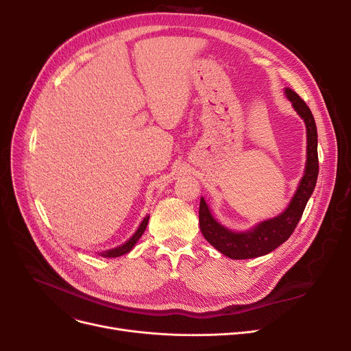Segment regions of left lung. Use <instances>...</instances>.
Masks as SVG:
<instances>
[{
    "instance_id": "1",
    "label": "left lung",
    "mask_w": 351,
    "mask_h": 351,
    "mask_svg": "<svg viewBox=\"0 0 351 351\" xmlns=\"http://www.w3.org/2000/svg\"><path fill=\"white\" fill-rule=\"evenodd\" d=\"M286 95L291 101L293 108L306 122L307 131V160L306 172L300 182L296 195L293 196L289 208L278 217L262 222L249 232H232L217 223L209 212L204 197L199 205V225L206 241L220 253L230 259H252L285 243L293 230L296 229L304 212L307 200L315 191L319 175V155H317V128L315 118L306 102L291 89H286Z\"/></svg>"
}]
</instances>
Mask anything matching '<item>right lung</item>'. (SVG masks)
<instances>
[{
    "mask_svg": "<svg viewBox=\"0 0 351 351\" xmlns=\"http://www.w3.org/2000/svg\"><path fill=\"white\" fill-rule=\"evenodd\" d=\"M147 220H149V216H146V217L142 220V223H141V226L138 228V230L135 232V234H134L131 239H129V241H128L126 243H123L122 246H119V247H117V249H112V250H108V252L102 253V256H105V257H118V256H122V254H125V253H128V252H131L132 247L135 246V243L139 241V237L143 234V232H145V229H146V226H147Z\"/></svg>",
    "mask_w": 351,
    "mask_h": 351,
    "instance_id": "obj_1",
    "label": "right lung"
}]
</instances>
